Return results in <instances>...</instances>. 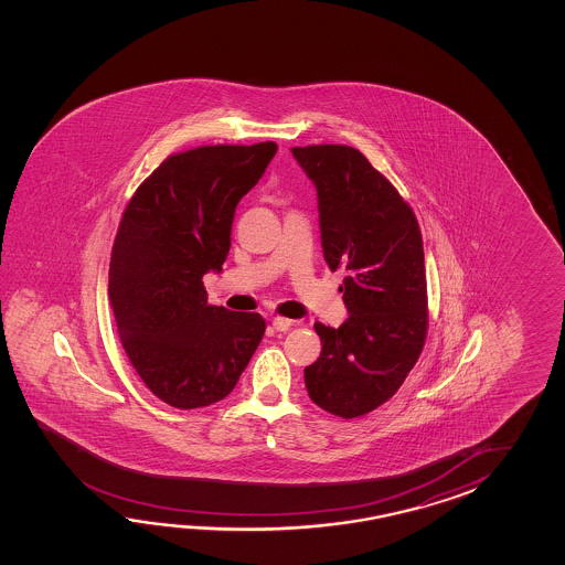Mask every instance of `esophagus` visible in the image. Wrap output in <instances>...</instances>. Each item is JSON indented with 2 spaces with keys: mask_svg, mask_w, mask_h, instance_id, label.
<instances>
[{
  "mask_svg": "<svg viewBox=\"0 0 565 565\" xmlns=\"http://www.w3.org/2000/svg\"><path fill=\"white\" fill-rule=\"evenodd\" d=\"M273 327H275L277 331H280V333H285V331H288V329L292 327V321L287 319V317H275V319H273Z\"/></svg>",
  "mask_w": 565,
  "mask_h": 565,
  "instance_id": "1",
  "label": "esophagus"
}]
</instances>
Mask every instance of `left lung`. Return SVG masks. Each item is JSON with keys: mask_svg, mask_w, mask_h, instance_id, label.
Here are the masks:
<instances>
[{"mask_svg": "<svg viewBox=\"0 0 565 565\" xmlns=\"http://www.w3.org/2000/svg\"><path fill=\"white\" fill-rule=\"evenodd\" d=\"M317 188L324 263L343 266L341 327L315 323L319 360L305 367L312 402L339 418L382 406L420 358L428 295L420 226L404 198L358 149H290Z\"/></svg>", "mask_w": 565, "mask_h": 565, "instance_id": "left-lung-1", "label": "left lung"}]
</instances>
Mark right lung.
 I'll return each instance as SVG.
<instances>
[{"instance_id":"obj_1","label":"right lung","mask_w":565,"mask_h":565,"mask_svg":"<svg viewBox=\"0 0 565 565\" xmlns=\"http://www.w3.org/2000/svg\"><path fill=\"white\" fill-rule=\"evenodd\" d=\"M277 143L205 145L169 156L132 193L108 266L120 343L143 384L169 406L228 396L265 335L258 312L207 305L205 273L222 270L236 205Z\"/></svg>"}]
</instances>
